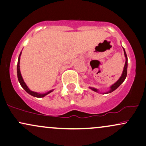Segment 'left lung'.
I'll use <instances>...</instances> for the list:
<instances>
[{
  "label": "left lung",
  "instance_id": "8db88e82",
  "mask_svg": "<svg viewBox=\"0 0 146 146\" xmlns=\"http://www.w3.org/2000/svg\"><path fill=\"white\" fill-rule=\"evenodd\" d=\"M124 50V56H125V58H126V62H125V64H124V70H123V72H122V74L121 75V77L120 78H119V80L117 81L116 82H115V84H113V85L111 86V87H110V90L108 91V92H105L104 94H108V93H111V92H113L115 90V89H117V88H118L122 84V83L124 82V81L125 80V79L126 78V75H127V66H128V58H127V56H126V52L125 50H124V49L123 48ZM91 90H92L93 91H94V92H98L99 91H98L97 89L94 88H92V87H89Z\"/></svg>",
  "mask_w": 146,
  "mask_h": 146
}]
</instances>
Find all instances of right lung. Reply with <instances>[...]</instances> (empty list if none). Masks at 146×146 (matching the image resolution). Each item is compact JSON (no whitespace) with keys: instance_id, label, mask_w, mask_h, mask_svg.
I'll list each match as a JSON object with an SVG mask.
<instances>
[{"instance_id":"1","label":"right lung","mask_w":146,"mask_h":146,"mask_svg":"<svg viewBox=\"0 0 146 146\" xmlns=\"http://www.w3.org/2000/svg\"><path fill=\"white\" fill-rule=\"evenodd\" d=\"M21 54H22V52H21V53L20 54V56H19V58H18V61H17V78H18V81L19 82H20L21 86H22L23 88L25 90V91L26 92L29 93V94H31V95H32L33 96H35V97H37V98H42V97H44L45 96H46L47 94H50V92H52V91L54 90H50L49 92H47L46 93H43V94H40V93H38V92H33V91H31L30 89L28 88L27 86H26V84H25V82H24V80H23L22 77V75H21V73H20V56H21Z\"/></svg>"}]
</instances>
